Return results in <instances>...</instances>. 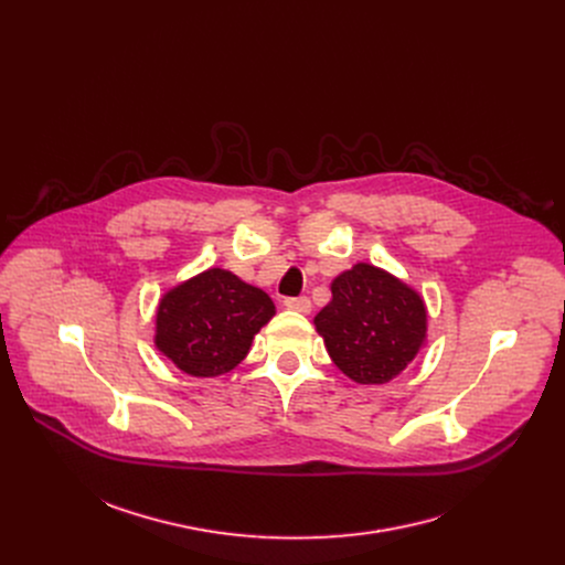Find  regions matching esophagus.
<instances>
[{
    "label": "esophagus",
    "mask_w": 565,
    "mask_h": 565,
    "mask_svg": "<svg viewBox=\"0 0 565 565\" xmlns=\"http://www.w3.org/2000/svg\"><path fill=\"white\" fill-rule=\"evenodd\" d=\"M284 306L288 310H297V312H310V299L308 297H286Z\"/></svg>",
    "instance_id": "esophagus-1"
}]
</instances>
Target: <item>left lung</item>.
I'll list each match as a JSON object with an SVG mask.
<instances>
[{"label":"left lung","mask_w":565,"mask_h":565,"mask_svg":"<svg viewBox=\"0 0 565 565\" xmlns=\"http://www.w3.org/2000/svg\"><path fill=\"white\" fill-rule=\"evenodd\" d=\"M333 299L315 317L331 360L360 384H384L425 342V303L409 286L369 264L331 284Z\"/></svg>","instance_id":"left-lung-1"}]
</instances>
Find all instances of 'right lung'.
<instances>
[{
	"mask_svg": "<svg viewBox=\"0 0 565 565\" xmlns=\"http://www.w3.org/2000/svg\"><path fill=\"white\" fill-rule=\"evenodd\" d=\"M273 315L275 303L264 290L210 268L160 301L156 347L181 371L214 377L248 355L253 338Z\"/></svg>",
	"mask_w": 565,
	"mask_h": 565,
	"instance_id": "add662e5",
	"label": "right lung"
}]
</instances>
